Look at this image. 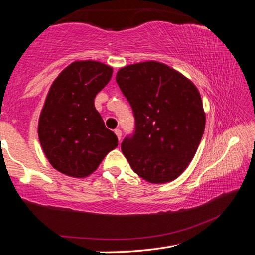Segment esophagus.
I'll use <instances>...</instances> for the list:
<instances>
[{
  "label": "esophagus",
  "instance_id": "obj_1",
  "mask_svg": "<svg viewBox=\"0 0 255 255\" xmlns=\"http://www.w3.org/2000/svg\"><path fill=\"white\" fill-rule=\"evenodd\" d=\"M115 133H116V136H117L118 140L120 141V139H122V130H120V129H116Z\"/></svg>",
  "mask_w": 255,
  "mask_h": 255
}]
</instances>
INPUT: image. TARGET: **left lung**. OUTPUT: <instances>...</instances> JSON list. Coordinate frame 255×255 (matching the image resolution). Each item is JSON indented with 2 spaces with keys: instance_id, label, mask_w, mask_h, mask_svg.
Returning <instances> with one entry per match:
<instances>
[{
  "instance_id": "obj_1",
  "label": "left lung",
  "mask_w": 255,
  "mask_h": 255,
  "mask_svg": "<svg viewBox=\"0 0 255 255\" xmlns=\"http://www.w3.org/2000/svg\"><path fill=\"white\" fill-rule=\"evenodd\" d=\"M116 81L136 119L133 135L122 143L131 169L149 183L179 178L205 131L206 114L197 86L155 60L122 67Z\"/></svg>"
}]
</instances>
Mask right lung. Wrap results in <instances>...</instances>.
<instances>
[{
	"instance_id": "obj_1",
	"label": "right lung",
	"mask_w": 255,
	"mask_h": 255,
	"mask_svg": "<svg viewBox=\"0 0 255 255\" xmlns=\"http://www.w3.org/2000/svg\"><path fill=\"white\" fill-rule=\"evenodd\" d=\"M112 67L97 60H75L59 73L42 107L38 136L51 166L71 178H86L100 165L118 138L94 107Z\"/></svg>"
}]
</instances>
